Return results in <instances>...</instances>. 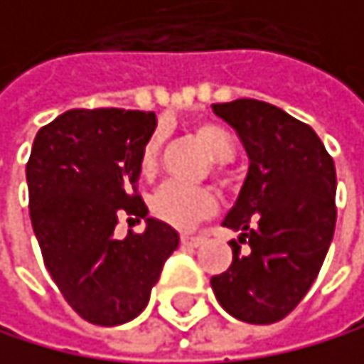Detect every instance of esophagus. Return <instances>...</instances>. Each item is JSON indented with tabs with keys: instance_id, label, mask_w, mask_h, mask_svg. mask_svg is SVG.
<instances>
[{
	"instance_id": "esophagus-1",
	"label": "esophagus",
	"mask_w": 364,
	"mask_h": 364,
	"mask_svg": "<svg viewBox=\"0 0 364 364\" xmlns=\"http://www.w3.org/2000/svg\"><path fill=\"white\" fill-rule=\"evenodd\" d=\"M180 240H182L184 247H198V245H202L204 237H202V235H186V233H184V235L180 237Z\"/></svg>"
}]
</instances>
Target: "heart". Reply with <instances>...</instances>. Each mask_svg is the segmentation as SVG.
<instances>
[{
  "label": "heart",
  "mask_w": 364,
  "mask_h": 364,
  "mask_svg": "<svg viewBox=\"0 0 364 364\" xmlns=\"http://www.w3.org/2000/svg\"><path fill=\"white\" fill-rule=\"evenodd\" d=\"M196 137L202 142L206 153L213 160V171L218 178H225V162H229L235 153L231 135L213 122H200L193 129ZM160 137L153 135L142 151V171L146 176L158 168ZM151 209L155 218L166 222L176 229H191L196 222L211 215L215 211V196L206 186H188L180 182L164 184L151 200Z\"/></svg>",
  "instance_id": "b5f03b06"
}]
</instances>
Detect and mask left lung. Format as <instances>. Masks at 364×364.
Wrapping results in <instances>:
<instances>
[{
	"label": "left lung",
	"mask_w": 364,
	"mask_h": 364,
	"mask_svg": "<svg viewBox=\"0 0 364 364\" xmlns=\"http://www.w3.org/2000/svg\"><path fill=\"white\" fill-rule=\"evenodd\" d=\"M235 129L249 155V173L227 229L233 262L213 276L222 309L251 325L291 314L309 291L336 229V166L311 127L258 100L213 104ZM240 244H249L242 254Z\"/></svg>",
	"instance_id": "1"
}]
</instances>
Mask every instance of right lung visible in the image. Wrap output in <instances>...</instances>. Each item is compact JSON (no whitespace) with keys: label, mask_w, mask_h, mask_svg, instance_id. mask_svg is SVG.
<instances>
[{"label":"right lung","mask_w":364,"mask_h":364,"mask_svg":"<svg viewBox=\"0 0 364 364\" xmlns=\"http://www.w3.org/2000/svg\"><path fill=\"white\" fill-rule=\"evenodd\" d=\"M155 127V113L73 109L39 129L26 164L44 264L75 314L100 327L144 311L180 245L178 231L155 218H147L144 234L114 235L122 215H149L137 180Z\"/></svg>","instance_id":"add662e5"}]
</instances>
